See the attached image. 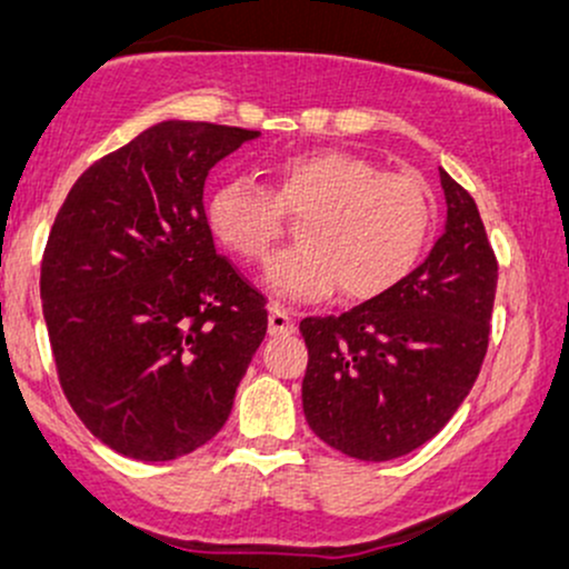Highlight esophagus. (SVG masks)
<instances>
[{
  "instance_id": "34e87169",
  "label": "esophagus",
  "mask_w": 569,
  "mask_h": 569,
  "mask_svg": "<svg viewBox=\"0 0 569 569\" xmlns=\"http://www.w3.org/2000/svg\"><path fill=\"white\" fill-rule=\"evenodd\" d=\"M269 332L273 338H282V335H292L296 332V321H292L290 311L284 306L271 303L269 306Z\"/></svg>"
}]
</instances>
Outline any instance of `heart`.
I'll use <instances>...</instances> for the list:
<instances>
[{
    "label": "heart",
    "instance_id": "1",
    "mask_svg": "<svg viewBox=\"0 0 569 569\" xmlns=\"http://www.w3.org/2000/svg\"><path fill=\"white\" fill-rule=\"evenodd\" d=\"M273 192L248 177L208 198L213 234L244 261H263L284 234V210L302 216L300 244L279 252L266 284L290 300H313L340 284L342 298L388 292L417 266L432 229V194L411 173H388L342 150L300 152L273 166Z\"/></svg>",
    "mask_w": 569,
    "mask_h": 569
}]
</instances>
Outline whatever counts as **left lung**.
<instances>
[{"mask_svg": "<svg viewBox=\"0 0 569 569\" xmlns=\"http://www.w3.org/2000/svg\"><path fill=\"white\" fill-rule=\"evenodd\" d=\"M446 227L409 277L340 317L303 319L306 422L327 446L390 461L435 438L478 380L499 263L472 194L440 168Z\"/></svg>", "mask_w": 569, "mask_h": 569, "instance_id": "left-lung-1", "label": "left lung"}]
</instances>
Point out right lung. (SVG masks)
Returning <instances> with one entry per match:
<instances>
[{
	"label": "right lung",
	"mask_w": 569,
	"mask_h": 569,
	"mask_svg": "<svg viewBox=\"0 0 569 569\" xmlns=\"http://www.w3.org/2000/svg\"><path fill=\"white\" fill-rule=\"evenodd\" d=\"M258 131L150 126L89 166L41 261L58 377L87 430L139 461H171L227 425L266 338V298L216 252L208 171Z\"/></svg>",
	"instance_id": "add662e5"
}]
</instances>
